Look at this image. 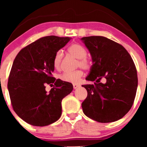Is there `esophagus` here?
<instances>
[{
    "instance_id": "1",
    "label": "esophagus",
    "mask_w": 147,
    "mask_h": 147,
    "mask_svg": "<svg viewBox=\"0 0 147 147\" xmlns=\"http://www.w3.org/2000/svg\"><path fill=\"white\" fill-rule=\"evenodd\" d=\"M79 85H78V84H73V87H74V89H77V88L79 87Z\"/></svg>"
}]
</instances>
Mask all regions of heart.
Returning a JSON list of instances; mask_svg holds the SVG:
<instances>
[{"label": "heart", "mask_w": 147, "mask_h": 147, "mask_svg": "<svg viewBox=\"0 0 147 147\" xmlns=\"http://www.w3.org/2000/svg\"><path fill=\"white\" fill-rule=\"evenodd\" d=\"M69 53L78 59L77 67H82L84 69H88L90 67L91 63L90 59L86 57L87 51L83 46L78 43L71 45L68 49ZM63 57V51L58 50L53 57V65L56 69H59L61 65V62ZM84 72L82 69H78L72 72H64L59 76L60 80L69 83L76 84L80 81L83 76Z\"/></svg>", "instance_id": "1"}]
</instances>
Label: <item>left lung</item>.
<instances>
[{
  "mask_svg": "<svg viewBox=\"0 0 147 147\" xmlns=\"http://www.w3.org/2000/svg\"><path fill=\"white\" fill-rule=\"evenodd\" d=\"M81 39L93 61L86 79L96 81L82 86L88 92L82 104L84 113L102 123L116 121L128 113L136 96L138 78L133 60L123 46L106 37L90 36ZM102 78L104 84L100 82Z\"/></svg>",
  "mask_w": 147,
  "mask_h": 147,
  "instance_id": "1",
  "label": "left lung"
}]
</instances>
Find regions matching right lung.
<instances>
[{"label": "right lung", "instance_id": "1", "mask_svg": "<svg viewBox=\"0 0 147 147\" xmlns=\"http://www.w3.org/2000/svg\"><path fill=\"white\" fill-rule=\"evenodd\" d=\"M69 37L46 36L19 52L10 71L8 89L14 111L24 121L45 126L57 121L61 115V101L71 93L73 85L56 80L53 57ZM53 86L49 93L45 85Z\"/></svg>", "mask_w": 147, "mask_h": 147}]
</instances>
